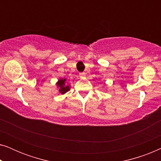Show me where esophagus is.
Listing matches in <instances>:
<instances>
[{"label": "esophagus", "instance_id": "obj_1", "mask_svg": "<svg viewBox=\"0 0 161 161\" xmlns=\"http://www.w3.org/2000/svg\"><path fill=\"white\" fill-rule=\"evenodd\" d=\"M79 75H80V78H83V77H85L86 73H84V72H80V73H79Z\"/></svg>", "mask_w": 161, "mask_h": 161}]
</instances>
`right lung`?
I'll return each instance as SVG.
<instances>
[{"label":"right lung","instance_id":"right-lung-1","mask_svg":"<svg viewBox=\"0 0 161 161\" xmlns=\"http://www.w3.org/2000/svg\"><path fill=\"white\" fill-rule=\"evenodd\" d=\"M56 86L58 88V92L61 94H64L70 89V86L67 83V79L66 78L59 79L58 82L56 83Z\"/></svg>","mask_w":161,"mask_h":161}]
</instances>
